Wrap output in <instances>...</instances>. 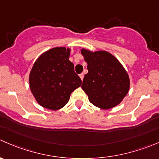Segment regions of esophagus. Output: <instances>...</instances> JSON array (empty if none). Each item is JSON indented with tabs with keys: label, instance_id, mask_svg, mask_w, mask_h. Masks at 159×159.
<instances>
[{
	"label": "esophagus",
	"instance_id": "obj_1",
	"mask_svg": "<svg viewBox=\"0 0 159 159\" xmlns=\"http://www.w3.org/2000/svg\"><path fill=\"white\" fill-rule=\"evenodd\" d=\"M79 76H80V78H81V81H82L83 80V78H84V74H81V75H79Z\"/></svg>",
	"mask_w": 159,
	"mask_h": 159
}]
</instances>
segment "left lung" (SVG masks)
<instances>
[{
	"label": "left lung",
	"instance_id": "1",
	"mask_svg": "<svg viewBox=\"0 0 159 159\" xmlns=\"http://www.w3.org/2000/svg\"><path fill=\"white\" fill-rule=\"evenodd\" d=\"M89 72L81 89L92 104L102 109L118 106L130 89V78L121 63L107 51L81 49Z\"/></svg>",
	"mask_w": 159,
	"mask_h": 159
}]
</instances>
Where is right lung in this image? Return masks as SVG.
<instances>
[{
    "mask_svg": "<svg viewBox=\"0 0 159 159\" xmlns=\"http://www.w3.org/2000/svg\"><path fill=\"white\" fill-rule=\"evenodd\" d=\"M70 48L55 47L37 58L29 74V87L37 102L50 110L64 107L81 80L69 61Z\"/></svg>",
    "mask_w": 159,
    "mask_h": 159,
    "instance_id": "add662e5",
    "label": "right lung"
}]
</instances>
